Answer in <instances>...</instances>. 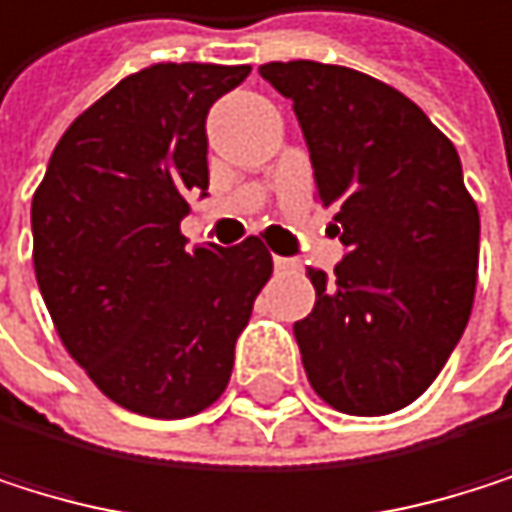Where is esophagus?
Listing matches in <instances>:
<instances>
[{
    "label": "esophagus",
    "mask_w": 512,
    "mask_h": 512,
    "mask_svg": "<svg viewBox=\"0 0 512 512\" xmlns=\"http://www.w3.org/2000/svg\"><path fill=\"white\" fill-rule=\"evenodd\" d=\"M273 264L279 273H297V261H291V258H273Z\"/></svg>",
    "instance_id": "34e87169"
}]
</instances>
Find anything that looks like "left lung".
Returning a JSON list of instances; mask_svg holds the SVG:
<instances>
[{
    "mask_svg": "<svg viewBox=\"0 0 512 512\" xmlns=\"http://www.w3.org/2000/svg\"><path fill=\"white\" fill-rule=\"evenodd\" d=\"M294 102L315 194L346 258L306 270L315 306L294 324L315 394L349 416L410 407L458 346L480 264V212L455 145L400 90L346 66L264 63Z\"/></svg>",
    "mask_w": 512,
    "mask_h": 512,
    "instance_id": "1",
    "label": "left lung"
}]
</instances>
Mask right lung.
I'll return each mask as SVG.
<instances>
[{
  "mask_svg": "<svg viewBox=\"0 0 512 512\" xmlns=\"http://www.w3.org/2000/svg\"><path fill=\"white\" fill-rule=\"evenodd\" d=\"M251 66L157 63L127 75L57 142L32 197V264L66 352L118 407L188 419L224 394L254 297L258 236L188 248L209 188L206 115Z\"/></svg>",
  "mask_w": 512,
  "mask_h": 512,
  "instance_id": "1",
  "label": "right lung"
}]
</instances>
